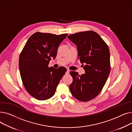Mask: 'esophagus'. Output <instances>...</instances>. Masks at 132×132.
<instances>
[{
    "label": "esophagus",
    "instance_id": "1",
    "mask_svg": "<svg viewBox=\"0 0 132 132\" xmlns=\"http://www.w3.org/2000/svg\"><path fill=\"white\" fill-rule=\"evenodd\" d=\"M70 70H67V71H66V74H70Z\"/></svg>",
    "mask_w": 132,
    "mask_h": 132
}]
</instances>
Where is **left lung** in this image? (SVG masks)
I'll use <instances>...</instances> for the list:
<instances>
[{"label":"left lung","mask_w":132,"mask_h":132,"mask_svg":"<svg viewBox=\"0 0 132 132\" xmlns=\"http://www.w3.org/2000/svg\"><path fill=\"white\" fill-rule=\"evenodd\" d=\"M68 38L77 46L78 59L81 64L85 65V74L80 75L78 72H70L73 78L70 91L79 101H90L100 93L109 75V48L94 31L77 32L68 36Z\"/></svg>","instance_id":"left-lung-1"}]
</instances>
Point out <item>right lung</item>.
Returning <instances> with one entry per match:
<instances>
[{
	"label": "right lung",
	"instance_id": "right-lung-1",
	"mask_svg": "<svg viewBox=\"0 0 132 132\" xmlns=\"http://www.w3.org/2000/svg\"><path fill=\"white\" fill-rule=\"evenodd\" d=\"M67 34L56 35L36 32L28 39L19 57V70L26 90L39 101L49 99L66 69L48 67L52 58H55L58 47Z\"/></svg>",
	"mask_w": 132,
	"mask_h": 132
}]
</instances>
